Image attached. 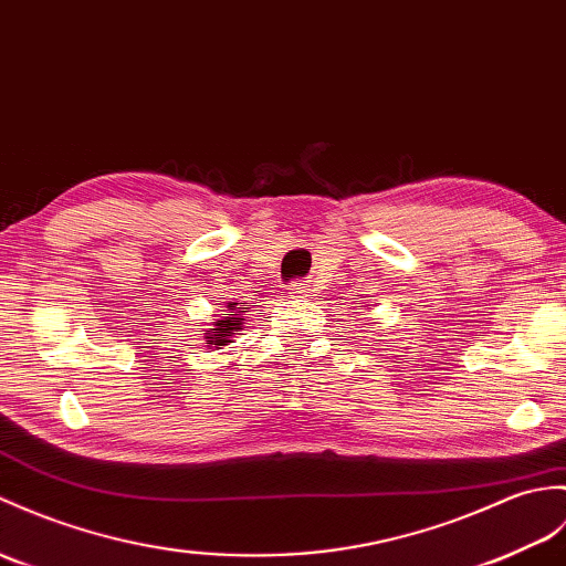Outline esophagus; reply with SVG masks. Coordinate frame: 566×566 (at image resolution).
Here are the masks:
<instances>
[{"label":"esophagus","instance_id":"1","mask_svg":"<svg viewBox=\"0 0 566 566\" xmlns=\"http://www.w3.org/2000/svg\"><path fill=\"white\" fill-rule=\"evenodd\" d=\"M289 296L296 301H306V298H311V286L306 282H296L289 286Z\"/></svg>","mask_w":566,"mask_h":566}]
</instances>
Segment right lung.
<instances>
[{"mask_svg":"<svg viewBox=\"0 0 566 566\" xmlns=\"http://www.w3.org/2000/svg\"><path fill=\"white\" fill-rule=\"evenodd\" d=\"M245 308H241L239 304H231L227 306L219 318L212 323V327H207L205 331V347L207 349H223L229 343H233V337L243 331V323H245Z\"/></svg>","mask_w":566,"mask_h":566,"instance_id":"obj_1","label":"right lung"}]
</instances>
